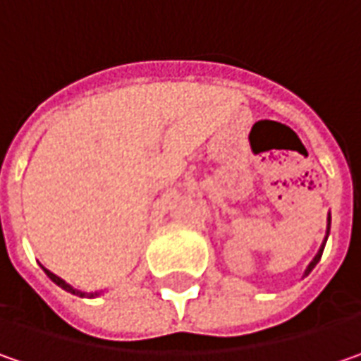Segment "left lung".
Returning <instances> with one entry per match:
<instances>
[{"mask_svg":"<svg viewBox=\"0 0 361 361\" xmlns=\"http://www.w3.org/2000/svg\"><path fill=\"white\" fill-rule=\"evenodd\" d=\"M329 222H331V220H329ZM322 252H323V246H322V250H319V252H317V257H315V259L311 260V264H309V267H307V273H305V274L311 273V269H313V267H315V264H317V262H319V259H322Z\"/></svg>","mask_w":361,"mask_h":361,"instance_id":"obj_1","label":"left lung"}]
</instances>
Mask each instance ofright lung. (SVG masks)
Segmentation results:
<instances>
[{"label":"right lung","instance_id":"obj_1","mask_svg":"<svg viewBox=\"0 0 361 361\" xmlns=\"http://www.w3.org/2000/svg\"><path fill=\"white\" fill-rule=\"evenodd\" d=\"M44 271H46V274H48V276H50V279L54 281V283H56V285H58V287H62V289L68 290V293H72V295H78V297H94V293H87V295H85L82 290L72 289V287H71V285H68V283H66V281H62L60 276H56L54 273H50L48 269H44Z\"/></svg>","mask_w":361,"mask_h":361}]
</instances>
